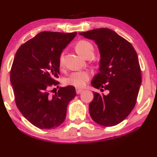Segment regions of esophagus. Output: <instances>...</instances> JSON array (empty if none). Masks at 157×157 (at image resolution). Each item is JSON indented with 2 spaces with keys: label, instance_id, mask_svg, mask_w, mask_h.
<instances>
[{
  "label": "esophagus",
  "instance_id": "1",
  "mask_svg": "<svg viewBox=\"0 0 157 157\" xmlns=\"http://www.w3.org/2000/svg\"><path fill=\"white\" fill-rule=\"evenodd\" d=\"M83 89H82V88H79V87H77L76 88V92H77V94H79V93H81L83 91Z\"/></svg>",
  "mask_w": 157,
  "mask_h": 157
}]
</instances>
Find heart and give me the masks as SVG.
Wrapping results in <instances>:
<instances>
[{
    "instance_id": "obj_1",
    "label": "heart",
    "mask_w": 157,
    "mask_h": 157,
    "mask_svg": "<svg viewBox=\"0 0 157 157\" xmlns=\"http://www.w3.org/2000/svg\"><path fill=\"white\" fill-rule=\"evenodd\" d=\"M76 51L81 56L85 57L87 54L93 53V46L90 43L86 40H81L77 43L75 47ZM63 64V56L59 57V65ZM90 78V74L87 71L74 72L67 76L64 80L66 85H71L76 87H82L85 85Z\"/></svg>"
}]
</instances>
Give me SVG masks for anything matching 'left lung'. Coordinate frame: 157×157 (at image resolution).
<instances>
[{
    "label": "left lung",
    "mask_w": 157,
    "mask_h": 157,
    "mask_svg": "<svg viewBox=\"0 0 157 157\" xmlns=\"http://www.w3.org/2000/svg\"><path fill=\"white\" fill-rule=\"evenodd\" d=\"M94 40L100 54L99 72L92 85L109 90L105 95L94 93L89 111L92 120L105 127L124 120L135 106L142 84L137 54L132 44L109 28H97L79 33Z\"/></svg>",
    "instance_id": "1"
}]
</instances>
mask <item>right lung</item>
<instances>
[{"instance_id": "add662e5", "label": "right lung", "mask_w": 157, "mask_h": 157, "mask_svg": "<svg viewBox=\"0 0 157 157\" xmlns=\"http://www.w3.org/2000/svg\"><path fill=\"white\" fill-rule=\"evenodd\" d=\"M77 33L41 32L17 50L10 70L15 103L26 120L40 129H54L65 120L68 104L76 96L73 86L58 85L59 57Z\"/></svg>"}]
</instances>
